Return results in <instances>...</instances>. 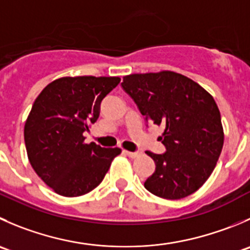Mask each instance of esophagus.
Listing matches in <instances>:
<instances>
[{"label":"esophagus","instance_id":"1","mask_svg":"<svg viewBox=\"0 0 250 250\" xmlns=\"http://www.w3.org/2000/svg\"><path fill=\"white\" fill-rule=\"evenodd\" d=\"M123 152H125V155H128L129 157H137L138 155H140L139 151H128V150H125Z\"/></svg>","mask_w":250,"mask_h":250}]
</instances>
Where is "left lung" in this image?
Returning a JSON list of instances; mask_svg holds the SVG:
<instances>
[{"instance_id": "left-lung-1", "label": "left lung", "mask_w": 250, "mask_h": 250, "mask_svg": "<svg viewBox=\"0 0 250 250\" xmlns=\"http://www.w3.org/2000/svg\"><path fill=\"white\" fill-rule=\"evenodd\" d=\"M122 88L146 122L164 125V154H146L155 171L144 187L164 199L197 192L214 171L224 146L221 115L214 98L192 79L171 71L123 77Z\"/></svg>"}]
</instances>
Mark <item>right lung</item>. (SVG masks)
<instances>
[{
  "instance_id": "right-lung-1",
  "label": "right lung",
  "mask_w": 250,
  "mask_h": 250,
  "mask_svg": "<svg viewBox=\"0 0 250 250\" xmlns=\"http://www.w3.org/2000/svg\"><path fill=\"white\" fill-rule=\"evenodd\" d=\"M118 77H64L53 81L34 101L24 125L31 167L63 197H79L103 182L120 147L85 144L83 133L100 115V104Z\"/></svg>"
}]
</instances>
